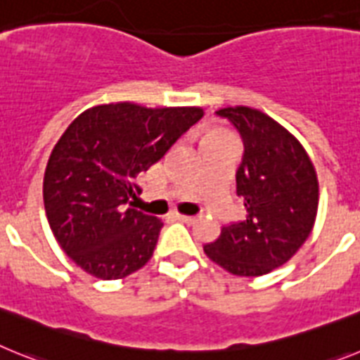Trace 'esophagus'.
<instances>
[{"label":"esophagus","mask_w":360,"mask_h":360,"mask_svg":"<svg viewBox=\"0 0 360 360\" xmlns=\"http://www.w3.org/2000/svg\"><path fill=\"white\" fill-rule=\"evenodd\" d=\"M176 219L177 221H181V223H193L195 221V217L193 215H183V214H176Z\"/></svg>","instance_id":"esophagus-1"}]
</instances>
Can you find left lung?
<instances>
[{
  "label": "left lung",
  "instance_id": "obj_1",
  "mask_svg": "<svg viewBox=\"0 0 360 360\" xmlns=\"http://www.w3.org/2000/svg\"><path fill=\"white\" fill-rule=\"evenodd\" d=\"M245 143L237 168V195L246 215L223 226L205 254L233 275L257 277L283 266L304 245L315 224L319 181L297 137L264 112L250 106L217 110Z\"/></svg>",
  "mask_w": 360,
  "mask_h": 360
}]
</instances>
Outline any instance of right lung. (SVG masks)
<instances>
[{
  "label": "right lung",
  "mask_w": 360,
  "mask_h": 360,
  "mask_svg": "<svg viewBox=\"0 0 360 360\" xmlns=\"http://www.w3.org/2000/svg\"><path fill=\"white\" fill-rule=\"evenodd\" d=\"M202 114L199 106L123 101L92 106L68 124L46 162L43 201L50 230L77 266L114 281L148 262L162 223L132 208L137 176Z\"/></svg>",
  "instance_id": "add662e5"
}]
</instances>
